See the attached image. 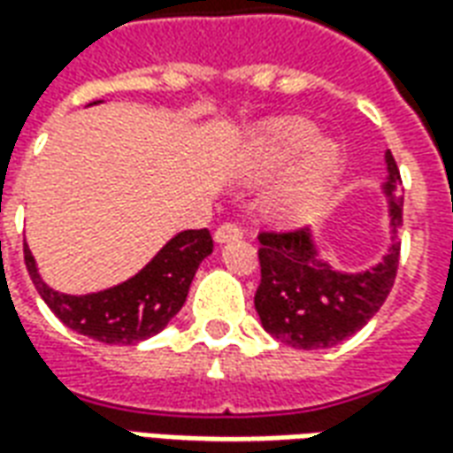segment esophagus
Here are the masks:
<instances>
[{"instance_id": "esophagus-1", "label": "esophagus", "mask_w": 453, "mask_h": 453, "mask_svg": "<svg viewBox=\"0 0 453 453\" xmlns=\"http://www.w3.org/2000/svg\"><path fill=\"white\" fill-rule=\"evenodd\" d=\"M237 237H242V227L237 226V223H223V226H218L216 242H230V240H237Z\"/></svg>"}]
</instances>
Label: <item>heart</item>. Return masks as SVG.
Here are the masks:
<instances>
[{"label":"heart","instance_id":"heart-1","mask_svg":"<svg viewBox=\"0 0 453 453\" xmlns=\"http://www.w3.org/2000/svg\"><path fill=\"white\" fill-rule=\"evenodd\" d=\"M303 151L272 196V211L284 220H303L320 208L340 172V148L318 140V128L301 119L266 123L250 145V172L257 177L284 169Z\"/></svg>","mask_w":453,"mask_h":453}]
</instances>
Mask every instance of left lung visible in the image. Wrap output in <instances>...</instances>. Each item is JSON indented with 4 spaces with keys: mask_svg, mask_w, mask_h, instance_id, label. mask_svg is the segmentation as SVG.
I'll list each match as a JSON object with an SVG mask.
<instances>
[{
    "mask_svg": "<svg viewBox=\"0 0 453 453\" xmlns=\"http://www.w3.org/2000/svg\"><path fill=\"white\" fill-rule=\"evenodd\" d=\"M390 223L395 227L393 245L383 262L361 274H340L323 259L308 227L262 230L259 269L262 281L255 308L266 333L298 349H325L361 330L379 313L398 274V226H403L400 169L386 152Z\"/></svg>",
    "mask_w": 453,
    "mask_h": 453,
    "instance_id": "left-lung-1",
    "label": "left lung"
}]
</instances>
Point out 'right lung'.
<instances>
[{
  "instance_id": "obj_1",
  "label": "right lung",
  "mask_w": 453,
  "mask_h": 453,
  "mask_svg": "<svg viewBox=\"0 0 453 453\" xmlns=\"http://www.w3.org/2000/svg\"><path fill=\"white\" fill-rule=\"evenodd\" d=\"M211 252L213 237L208 227L184 230L172 237L133 279L89 296L58 294L43 284L26 245L24 262L41 298L70 330L104 344H138L165 330L181 311L191 279Z\"/></svg>"
}]
</instances>
